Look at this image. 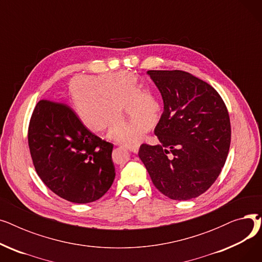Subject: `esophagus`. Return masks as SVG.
<instances>
[{
	"instance_id": "esophagus-1",
	"label": "esophagus",
	"mask_w": 262,
	"mask_h": 262,
	"mask_svg": "<svg viewBox=\"0 0 262 262\" xmlns=\"http://www.w3.org/2000/svg\"><path fill=\"white\" fill-rule=\"evenodd\" d=\"M127 149L130 150V152H133L134 154H138V152H139V146H138V145H136V146H129V147H127Z\"/></svg>"
}]
</instances>
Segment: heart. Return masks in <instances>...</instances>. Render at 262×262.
<instances>
[{
	"mask_svg": "<svg viewBox=\"0 0 262 262\" xmlns=\"http://www.w3.org/2000/svg\"><path fill=\"white\" fill-rule=\"evenodd\" d=\"M68 95L79 122L88 130L102 135L105 130L127 146L144 140L138 131L147 133L159 121L161 106L149 91H141L138 78L126 71L75 76L68 85ZM139 129L121 119L123 108Z\"/></svg>",
	"mask_w": 262,
	"mask_h": 262,
	"instance_id": "heart-1",
	"label": "heart"
}]
</instances>
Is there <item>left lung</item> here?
Masks as SVG:
<instances>
[{"label":"left lung","mask_w":262,"mask_h":262,"mask_svg":"<svg viewBox=\"0 0 262 262\" xmlns=\"http://www.w3.org/2000/svg\"><path fill=\"white\" fill-rule=\"evenodd\" d=\"M29 146L41 181L69 202H94L114 183V145L88 130L64 104L37 103L29 126Z\"/></svg>","instance_id":"obj_1"}]
</instances>
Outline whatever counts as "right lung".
<instances>
[{
  "label": "right lung",
  "instance_id": "obj_1",
  "mask_svg": "<svg viewBox=\"0 0 262 262\" xmlns=\"http://www.w3.org/2000/svg\"><path fill=\"white\" fill-rule=\"evenodd\" d=\"M163 101L155 127L160 142L142 144L139 157L154 186L175 201L195 199L221 173L230 145V121L220 94L180 70H149Z\"/></svg>",
  "mask_w": 262,
  "mask_h": 262
}]
</instances>
